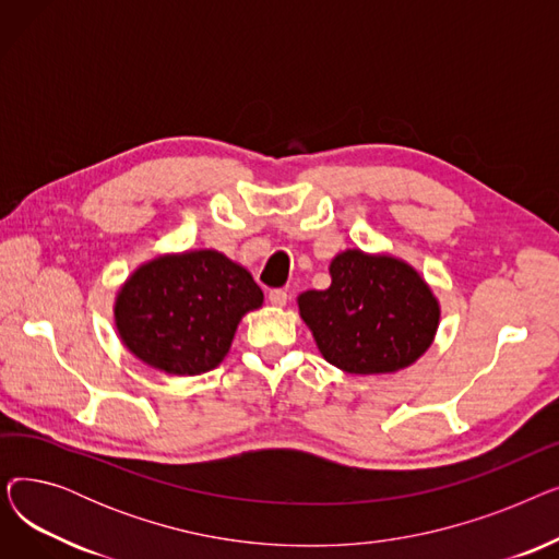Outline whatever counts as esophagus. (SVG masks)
I'll list each match as a JSON object with an SVG mask.
<instances>
[{
  "mask_svg": "<svg viewBox=\"0 0 559 559\" xmlns=\"http://www.w3.org/2000/svg\"><path fill=\"white\" fill-rule=\"evenodd\" d=\"M287 292L285 289H272L270 292V304L274 306V308H285L287 306Z\"/></svg>",
  "mask_w": 559,
  "mask_h": 559,
  "instance_id": "34e87169",
  "label": "esophagus"
}]
</instances>
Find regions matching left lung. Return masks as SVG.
Returning a JSON list of instances; mask_svg holds the SVG:
<instances>
[{"mask_svg":"<svg viewBox=\"0 0 559 559\" xmlns=\"http://www.w3.org/2000/svg\"><path fill=\"white\" fill-rule=\"evenodd\" d=\"M329 272V289H308L297 299L326 362L356 376L394 373L430 348L442 308L413 264L392 253L344 249Z\"/></svg>","mask_w":559,"mask_h":559,"instance_id":"obj_1","label":"left lung"}]
</instances>
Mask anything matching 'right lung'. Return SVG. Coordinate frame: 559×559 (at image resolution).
Returning a JSON list of instances; mask_svg holds the SVG:
<instances>
[{"label":"right lung","instance_id":"1","mask_svg":"<svg viewBox=\"0 0 559 559\" xmlns=\"http://www.w3.org/2000/svg\"><path fill=\"white\" fill-rule=\"evenodd\" d=\"M262 289L240 262L215 249L160 253L117 289L115 329L131 354L169 376H199L228 354Z\"/></svg>","mask_w":559,"mask_h":559}]
</instances>
